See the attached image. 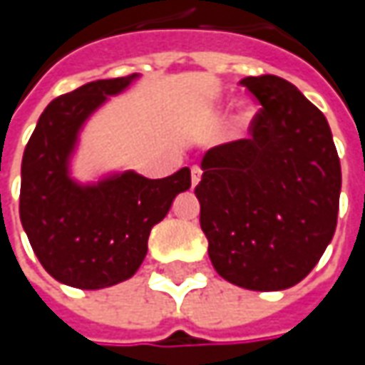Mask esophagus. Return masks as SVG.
<instances>
[{"label": "esophagus", "mask_w": 365, "mask_h": 365, "mask_svg": "<svg viewBox=\"0 0 365 365\" xmlns=\"http://www.w3.org/2000/svg\"><path fill=\"white\" fill-rule=\"evenodd\" d=\"M201 175H203V170H201L199 166H192V168H190V182H192V187H197V185H199Z\"/></svg>", "instance_id": "34e87169"}]
</instances>
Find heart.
<instances>
[{
  "label": "heart",
  "mask_w": 365,
  "mask_h": 365,
  "mask_svg": "<svg viewBox=\"0 0 365 365\" xmlns=\"http://www.w3.org/2000/svg\"><path fill=\"white\" fill-rule=\"evenodd\" d=\"M252 115H254V109L250 106H242L237 109V113H235V121H233V125H235V130H244L245 125L250 123L252 120Z\"/></svg>",
  "instance_id": "1"
}]
</instances>
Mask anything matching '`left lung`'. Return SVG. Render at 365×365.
<instances>
[{"mask_svg": "<svg viewBox=\"0 0 365 365\" xmlns=\"http://www.w3.org/2000/svg\"><path fill=\"white\" fill-rule=\"evenodd\" d=\"M259 101L252 138L207 150L195 195L209 258L247 290H284L315 268L337 225L341 164L329 123L292 83L240 81Z\"/></svg>", "mask_w": 365, "mask_h": 365, "instance_id": "obj_1", "label": "left lung"}]
</instances>
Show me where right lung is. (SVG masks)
<instances>
[{"label": "right lung", "instance_id": "right-lung-1", "mask_svg": "<svg viewBox=\"0 0 365 365\" xmlns=\"http://www.w3.org/2000/svg\"><path fill=\"white\" fill-rule=\"evenodd\" d=\"M135 78L93 81L56 97L24 150L21 225L44 270L68 287L97 290L132 278L146 258L152 227L166 217L176 195L190 189L189 168L166 178L125 170L93 185L71 176L81 128Z\"/></svg>", "mask_w": 365, "mask_h": 365}]
</instances>
